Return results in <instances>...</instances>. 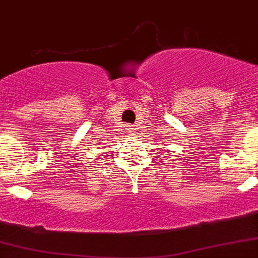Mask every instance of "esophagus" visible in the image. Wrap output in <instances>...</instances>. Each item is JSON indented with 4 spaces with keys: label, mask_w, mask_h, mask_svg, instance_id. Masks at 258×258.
<instances>
[{
    "label": "esophagus",
    "mask_w": 258,
    "mask_h": 258,
    "mask_svg": "<svg viewBox=\"0 0 258 258\" xmlns=\"http://www.w3.org/2000/svg\"><path fill=\"white\" fill-rule=\"evenodd\" d=\"M125 131H126V133L127 134H133V132H134V127L132 126V125H126V127H125Z\"/></svg>",
    "instance_id": "esophagus-1"
}]
</instances>
